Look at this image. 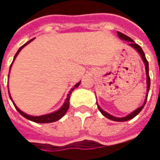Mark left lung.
I'll list each match as a JSON object with an SVG mask.
<instances>
[{
	"label": "left lung",
	"instance_id": "8db88e82",
	"mask_svg": "<svg viewBox=\"0 0 160 160\" xmlns=\"http://www.w3.org/2000/svg\"><path fill=\"white\" fill-rule=\"evenodd\" d=\"M118 35L119 37V38H121L122 40H124V41H127L128 42V45L132 47L133 49H134L138 53H139V55L141 56V59L143 61V62L145 64V69H146V74H147V94H146V98H145V100L143 104L141 105V107L137 108L136 110H134L133 112H131L128 115H127L126 117H123V118H117V117H114V116H112V115L109 114L108 112L106 111H104V110H102L101 107L98 104V110L100 111L101 113L103 116H104L105 118H107L108 119H110V120L112 121H116V122H126V121H128L132 119V118H134V117H136L140 112L141 111V110L143 109L144 107V105L146 104V102H147V99H148V92H149V89H150V77H149V68H148V62L147 58H146V56H145L144 52H143V50L141 49V47L140 45H138L137 43H135L133 39H131L129 37L126 36L125 34L122 32H118Z\"/></svg>",
	"mask_w": 160,
	"mask_h": 160
}]
</instances>
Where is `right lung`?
<instances>
[{
  "label": "right lung",
  "mask_w": 160,
  "mask_h": 160,
  "mask_svg": "<svg viewBox=\"0 0 160 160\" xmlns=\"http://www.w3.org/2000/svg\"><path fill=\"white\" fill-rule=\"evenodd\" d=\"M32 40L33 39L30 40V41L26 42L24 45L21 46V47L19 48V50L17 51V53L15 54V56H14V58H13V60H12V64H11V66H10V69H11V68H12V63H13V62H14V60H15V58L17 57V56L19 55V53L20 52V50H21L25 46L27 45L29 42H32ZM10 69H9V73H10ZM8 77H9V74H8ZM80 82H78L77 84H75V85L73 86V88H71V90L68 92V95H67V98L65 99L64 104L62 105V107L60 108V109H58L57 111H54V112H51V113H49V114L42 115V116H31V115L26 114V113H25V112H23L22 111H20L19 108L17 107V105L14 104L13 100L12 99V97H11L10 92H9V89H8V94H9V97H10V98H11V100H12V104H13L14 107H15V109L18 111V112H19V114L21 115V116H23L24 118H26V119H28V120L30 121H32V122H38V123H49V122H54L58 121L59 119H61V118H62L64 115L66 114V112L68 111V108H69L70 95H71V93H72V92L73 91V89H75L76 87H79V86H80Z\"/></svg>",
  "instance_id": "1"
}]
</instances>
